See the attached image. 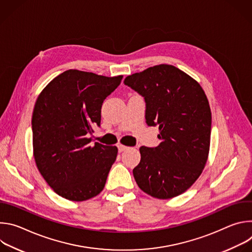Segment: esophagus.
Masks as SVG:
<instances>
[{
	"instance_id": "esophagus-1",
	"label": "esophagus",
	"mask_w": 252,
	"mask_h": 252,
	"mask_svg": "<svg viewBox=\"0 0 252 252\" xmlns=\"http://www.w3.org/2000/svg\"><path fill=\"white\" fill-rule=\"evenodd\" d=\"M118 149H119V152H120V153H123V152L126 151L128 148L126 147V146H123V145H119V146H118Z\"/></svg>"
}]
</instances>
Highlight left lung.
Listing matches in <instances>:
<instances>
[{"label": "left lung", "mask_w": 252, "mask_h": 252, "mask_svg": "<svg viewBox=\"0 0 252 252\" xmlns=\"http://www.w3.org/2000/svg\"><path fill=\"white\" fill-rule=\"evenodd\" d=\"M125 85L145 97L148 126H158L160 143L141 147L132 173L138 188L158 199L187 191L207 161L211 112L200 85L171 64L127 76Z\"/></svg>", "instance_id": "8db88e82"}]
</instances>
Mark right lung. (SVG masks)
<instances>
[{
  "label": "right lung",
  "instance_id": "obj_1",
  "mask_svg": "<svg viewBox=\"0 0 252 252\" xmlns=\"http://www.w3.org/2000/svg\"><path fill=\"white\" fill-rule=\"evenodd\" d=\"M122 79L67 69L48 84L34 103V161L47 184L65 199L88 200L104 188L118 148L91 146L89 135L100 126L102 102Z\"/></svg>",
  "mask_w": 252,
  "mask_h": 252
}]
</instances>
